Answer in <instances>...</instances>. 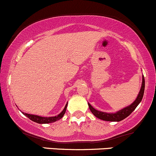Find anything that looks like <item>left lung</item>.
Returning <instances> with one entry per match:
<instances>
[{
    "instance_id": "left-lung-1",
    "label": "left lung",
    "mask_w": 156,
    "mask_h": 156,
    "mask_svg": "<svg viewBox=\"0 0 156 156\" xmlns=\"http://www.w3.org/2000/svg\"><path fill=\"white\" fill-rule=\"evenodd\" d=\"M144 85H145V81H144V76H142V83H141V87L139 91V94H138L136 99L135 100V101L133 102L132 104H130L128 106L125 107V108H122L120 111H118L116 113H106V112H100V111L96 110L88 103L89 108L90 109V111L96 117H98V119H101L102 120L105 121H110V122H119L122 119H124L130 115L132 112L135 110L136 108L137 107V105L140 103V102L142 100L143 95H144Z\"/></svg>"
}]
</instances>
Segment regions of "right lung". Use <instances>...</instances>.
Wrapping results in <instances>:
<instances>
[{
  "label": "right lung",
  "instance_id": "right-lung-1",
  "mask_svg": "<svg viewBox=\"0 0 156 156\" xmlns=\"http://www.w3.org/2000/svg\"><path fill=\"white\" fill-rule=\"evenodd\" d=\"M67 103L66 104L65 107H64V110L62 111V112H61L58 115L55 116V117H40V116L34 115V114H26V113H23V114H24L25 116H26L28 118H29L31 120L35 122L39 123V124H47V123L54 122L58 121V120H59L60 119H62V118L63 117L64 114H65L66 109H67Z\"/></svg>",
  "mask_w": 156,
  "mask_h": 156
}]
</instances>
